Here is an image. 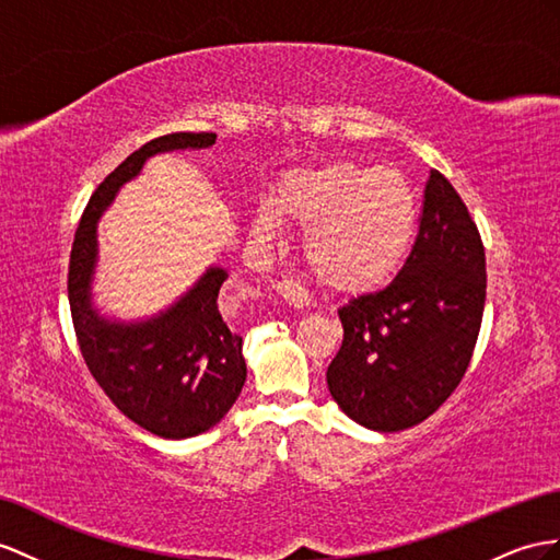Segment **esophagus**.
Wrapping results in <instances>:
<instances>
[{"instance_id":"esophagus-1","label":"esophagus","mask_w":560,"mask_h":560,"mask_svg":"<svg viewBox=\"0 0 560 560\" xmlns=\"http://www.w3.org/2000/svg\"><path fill=\"white\" fill-rule=\"evenodd\" d=\"M277 293L283 298L285 305H291L295 310H303L310 305V295L305 289H300V285L291 283V281H281L275 285Z\"/></svg>"}]
</instances>
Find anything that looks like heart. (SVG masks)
I'll list each match as a JSON object with an SVG mask.
<instances>
[{"label": "heart", "instance_id": "b5f03b06", "mask_svg": "<svg viewBox=\"0 0 560 560\" xmlns=\"http://www.w3.org/2000/svg\"><path fill=\"white\" fill-rule=\"evenodd\" d=\"M283 220L307 229L305 257L328 289L360 293L402 265L417 232L419 203L402 170L328 163L289 172L277 210L257 208L253 234L271 241Z\"/></svg>", "mask_w": 560, "mask_h": 560}]
</instances>
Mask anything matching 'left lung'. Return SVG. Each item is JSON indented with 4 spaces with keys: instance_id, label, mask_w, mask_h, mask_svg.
<instances>
[{
    "instance_id": "1",
    "label": "left lung",
    "mask_w": 560,
    "mask_h": 560,
    "mask_svg": "<svg viewBox=\"0 0 560 560\" xmlns=\"http://www.w3.org/2000/svg\"><path fill=\"white\" fill-rule=\"evenodd\" d=\"M485 248L447 177L430 170L419 236L383 291L338 310L326 383L352 421L397 433L435 413L470 364L485 310Z\"/></svg>"
}]
</instances>
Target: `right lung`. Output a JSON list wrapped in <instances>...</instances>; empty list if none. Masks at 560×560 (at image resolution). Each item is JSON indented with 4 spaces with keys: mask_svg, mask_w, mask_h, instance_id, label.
I'll return each mask as SVG.
<instances>
[{
    "mask_svg": "<svg viewBox=\"0 0 560 560\" xmlns=\"http://www.w3.org/2000/svg\"><path fill=\"white\" fill-rule=\"evenodd\" d=\"M214 139L212 132H175L127 155L92 194L70 250L68 300L88 369L127 419L167 440L194 438L220 423L246 383L243 338L218 310L226 271L208 267L194 289L151 319L110 322L92 305L96 222L151 155L208 149Z\"/></svg>",
    "mask_w": 560,
    "mask_h": 560,
    "instance_id": "add662e5",
    "label": "right lung"
}]
</instances>
